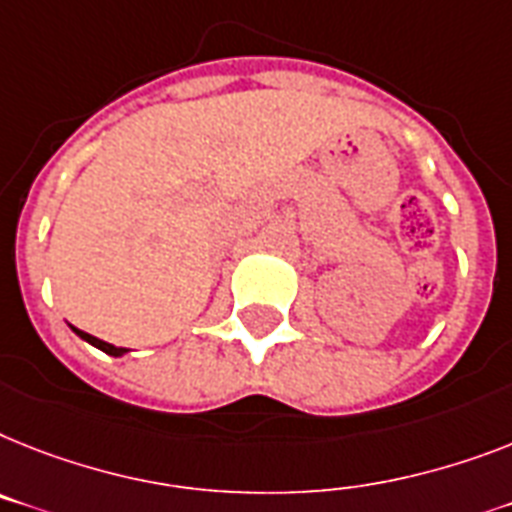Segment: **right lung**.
I'll list each match as a JSON object with an SVG mask.
<instances>
[{"label":"right lung","mask_w":512,"mask_h":512,"mask_svg":"<svg viewBox=\"0 0 512 512\" xmlns=\"http://www.w3.org/2000/svg\"><path fill=\"white\" fill-rule=\"evenodd\" d=\"M75 335H80L86 342H91V345H96V348H99V350L109 353V356H122V353H128V350H125V348H114V345H109V342L99 340V337H94V335H88V332H83V329H75Z\"/></svg>","instance_id":"add662e5"}]
</instances>
